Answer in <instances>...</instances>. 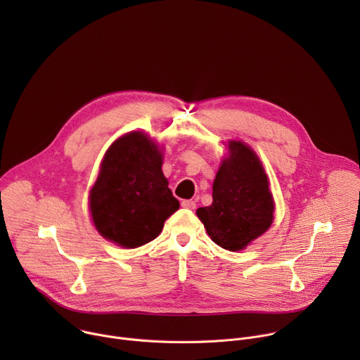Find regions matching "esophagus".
<instances>
[{"label": "esophagus", "instance_id": "1", "mask_svg": "<svg viewBox=\"0 0 360 360\" xmlns=\"http://www.w3.org/2000/svg\"><path fill=\"white\" fill-rule=\"evenodd\" d=\"M181 207L185 208V210H195L196 208V203L193 200H182L181 202Z\"/></svg>", "mask_w": 360, "mask_h": 360}]
</instances>
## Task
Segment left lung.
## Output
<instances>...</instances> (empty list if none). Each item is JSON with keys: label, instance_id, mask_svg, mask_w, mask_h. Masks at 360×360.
Returning a JSON list of instances; mask_svg holds the SVG:
<instances>
[{"label": "left lung", "instance_id": "8db88e82", "mask_svg": "<svg viewBox=\"0 0 360 360\" xmlns=\"http://www.w3.org/2000/svg\"><path fill=\"white\" fill-rule=\"evenodd\" d=\"M212 186V205L199 208L198 218L211 239L236 252L268 231L274 221V200L266 174L255 152L242 142H229Z\"/></svg>", "mask_w": 360, "mask_h": 360}]
</instances>
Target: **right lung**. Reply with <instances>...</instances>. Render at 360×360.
Instances as JSON below:
<instances>
[{
  "label": "right lung",
  "mask_w": 360,
  "mask_h": 360,
  "mask_svg": "<svg viewBox=\"0 0 360 360\" xmlns=\"http://www.w3.org/2000/svg\"><path fill=\"white\" fill-rule=\"evenodd\" d=\"M162 155L142 132L117 139L101 164L89 193L98 232L125 248L155 239L179 208L162 174Z\"/></svg>",
  "instance_id": "right-lung-1"
}]
</instances>
